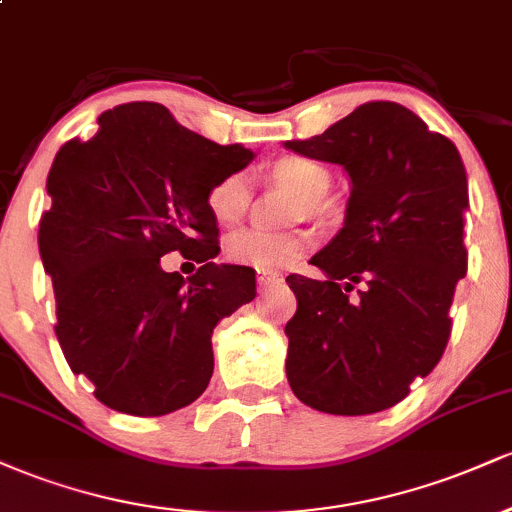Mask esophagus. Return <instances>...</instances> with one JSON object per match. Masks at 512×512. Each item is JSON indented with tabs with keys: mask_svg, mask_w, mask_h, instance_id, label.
Wrapping results in <instances>:
<instances>
[{
	"mask_svg": "<svg viewBox=\"0 0 512 512\" xmlns=\"http://www.w3.org/2000/svg\"><path fill=\"white\" fill-rule=\"evenodd\" d=\"M274 284H279V274H267V272L257 274V286H260V291H267L269 286Z\"/></svg>",
	"mask_w": 512,
	"mask_h": 512,
	"instance_id": "obj_1",
	"label": "esophagus"
}]
</instances>
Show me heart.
I'll use <instances>...</instances> for the list:
<instances>
[{"instance_id":"b5f03b06","label":"heart","mask_w":512,"mask_h":512,"mask_svg":"<svg viewBox=\"0 0 512 512\" xmlns=\"http://www.w3.org/2000/svg\"><path fill=\"white\" fill-rule=\"evenodd\" d=\"M272 180L291 187L298 195L308 199V209L317 211L322 207V199L332 187V173L320 161L305 156H281L269 166ZM252 199V182L248 173H231L219 182L207 195L209 214L214 216L221 226H233L245 216ZM313 248V238L305 231H286V233H269V231H240L228 240L226 255L228 260L245 267L272 269L289 267Z\"/></svg>"}]
</instances>
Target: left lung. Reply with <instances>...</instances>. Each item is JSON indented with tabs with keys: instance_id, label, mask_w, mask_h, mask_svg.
<instances>
[{
	"instance_id": "1",
	"label": "left lung",
	"mask_w": 512,
	"mask_h": 512,
	"mask_svg": "<svg viewBox=\"0 0 512 512\" xmlns=\"http://www.w3.org/2000/svg\"><path fill=\"white\" fill-rule=\"evenodd\" d=\"M284 146L337 163L351 185L344 226L310 260L325 279L286 276L298 301L284 330L293 395L339 416L395 407L450 339L448 310L467 274L462 158L450 139L387 101Z\"/></svg>"
}]
</instances>
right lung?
<instances>
[{"label": "right lung", "instance_id": "obj_1", "mask_svg": "<svg viewBox=\"0 0 512 512\" xmlns=\"http://www.w3.org/2000/svg\"><path fill=\"white\" fill-rule=\"evenodd\" d=\"M252 158L178 125L158 103L105 110L88 142L57 151L38 248L62 354L105 407L163 416L207 390L214 327L257 296L250 267L214 262L207 195ZM175 249L203 264L187 282L160 267Z\"/></svg>", "mask_w": 512, "mask_h": 512}]
</instances>
